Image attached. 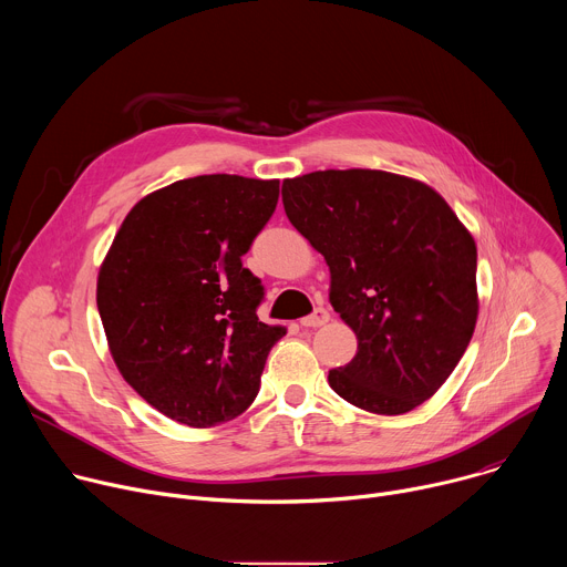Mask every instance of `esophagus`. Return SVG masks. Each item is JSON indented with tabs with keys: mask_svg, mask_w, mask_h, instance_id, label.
Here are the masks:
<instances>
[{
	"mask_svg": "<svg viewBox=\"0 0 567 567\" xmlns=\"http://www.w3.org/2000/svg\"><path fill=\"white\" fill-rule=\"evenodd\" d=\"M328 320H330V311L326 307H316L309 316L300 318V326L302 328H320V326H326Z\"/></svg>",
	"mask_w": 567,
	"mask_h": 567,
	"instance_id": "1",
	"label": "esophagus"
}]
</instances>
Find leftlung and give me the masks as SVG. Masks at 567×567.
Returning <instances> with one entry per match:
<instances>
[{
	"label": "left lung",
	"instance_id": "obj_1",
	"mask_svg": "<svg viewBox=\"0 0 567 567\" xmlns=\"http://www.w3.org/2000/svg\"><path fill=\"white\" fill-rule=\"evenodd\" d=\"M293 228L326 258L330 302L359 339L330 370L352 406L401 415L431 399L460 363L477 318V251L426 184L383 171H318L285 179Z\"/></svg>",
	"mask_w": 567,
	"mask_h": 567
}]
</instances>
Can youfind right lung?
Masks as SVG:
<instances>
[{
	"mask_svg": "<svg viewBox=\"0 0 567 567\" xmlns=\"http://www.w3.org/2000/svg\"><path fill=\"white\" fill-rule=\"evenodd\" d=\"M280 182L202 175L143 197L101 267L96 302L123 379L166 417L208 429L245 413L269 350L265 287L241 267Z\"/></svg>",
	"mask_w": 567,
	"mask_h": 567,
	"instance_id": "obj_1",
	"label": "right lung"
}]
</instances>
